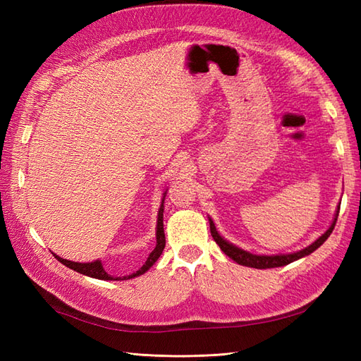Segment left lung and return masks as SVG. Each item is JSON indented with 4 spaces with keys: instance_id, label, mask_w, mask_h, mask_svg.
<instances>
[{
    "instance_id": "8db88e82",
    "label": "left lung",
    "mask_w": 361,
    "mask_h": 361,
    "mask_svg": "<svg viewBox=\"0 0 361 361\" xmlns=\"http://www.w3.org/2000/svg\"><path fill=\"white\" fill-rule=\"evenodd\" d=\"M338 212H340V206H338V211L335 214V220L334 224L331 225V228L327 229V231L319 237L318 240L313 242L312 245H309L307 248H304L301 251H296V252H291V255H281V256H257V255H251L248 251H243L240 248L234 247V245L228 243L224 237H221L217 231H216V226H214L212 220H209V225H211V234H212V239L216 240V243L220 247V250L225 252L228 257H231L233 260H235L237 264L245 265V267H252V268H274V267H282V265H288L293 262V260L301 259L304 256H309L310 252L315 251L317 248H319L321 245H323L327 237L332 234L335 224H336V217H338Z\"/></svg>"
}]
</instances>
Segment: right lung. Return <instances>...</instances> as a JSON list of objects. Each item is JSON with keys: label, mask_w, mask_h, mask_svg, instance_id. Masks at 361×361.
Wrapping results in <instances>:
<instances>
[{"label": "right lung", "mask_w": 361, "mask_h": 361, "mask_svg": "<svg viewBox=\"0 0 361 361\" xmlns=\"http://www.w3.org/2000/svg\"><path fill=\"white\" fill-rule=\"evenodd\" d=\"M164 203V200H163ZM161 203V208L158 211V224H157V243H155V248L152 250L150 255L145 259V262L142 264V267L137 270L136 273H132L128 276H124V279H130V278H135V276H140L142 273H145L149 270V268L157 262L158 257L161 256V252L164 250V245H166V237H164V226H163V212H164V204ZM56 256V255H54ZM56 259H59V262H62L63 265H66L68 268H71V270L78 271L80 274H85L90 276V278H96V279H104V281H118V278H113L109 273L104 270V267L101 264V260H96V262H88V264H79V262H73V260H66L63 257H59L56 256Z\"/></svg>", "instance_id": "1"}]
</instances>
